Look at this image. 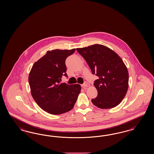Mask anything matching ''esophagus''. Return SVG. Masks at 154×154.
<instances>
[{
  "instance_id": "obj_1",
  "label": "esophagus",
  "mask_w": 154,
  "mask_h": 154,
  "mask_svg": "<svg viewBox=\"0 0 154 154\" xmlns=\"http://www.w3.org/2000/svg\"><path fill=\"white\" fill-rule=\"evenodd\" d=\"M90 86V84H89L88 82H86V81H85V82H84V84H83V85H82V87H84V88L89 87Z\"/></svg>"
}]
</instances>
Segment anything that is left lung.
<instances>
[{
  "label": "left lung",
  "instance_id": "left-lung-1",
  "mask_svg": "<svg viewBox=\"0 0 154 154\" xmlns=\"http://www.w3.org/2000/svg\"><path fill=\"white\" fill-rule=\"evenodd\" d=\"M76 50L99 78L94 84L98 96L91 100L93 104L101 109L115 107L125 97L129 86L128 71L121 57L102 45Z\"/></svg>",
  "mask_w": 154,
  "mask_h": 154
}]
</instances>
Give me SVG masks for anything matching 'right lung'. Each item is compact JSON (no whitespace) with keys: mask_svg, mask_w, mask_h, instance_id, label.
Returning <instances> with one entry per match:
<instances>
[{"mask_svg":"<svg viewBox=\"0 0 154 154\" xmlns=\"http://www.w3.org/2000/svg\"><path fill=\"white\" fill-rule=\"evenodd\" d=\"M75 49L47 51L33 65L29 83L33 99L38 105L52 115H60L74 107L81 87L79 84L60 83L63 75L67 77L65 61Z\"/></svg>","mask_w":154,"mask_h":154,"instance_id":"right-lung-1","label":"right lung"}]
</instances>
